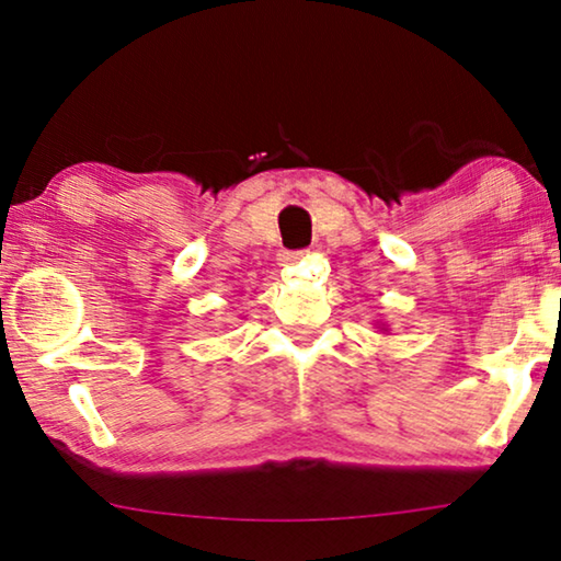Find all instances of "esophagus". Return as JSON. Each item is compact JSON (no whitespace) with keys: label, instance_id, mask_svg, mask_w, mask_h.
Here are the masks:
<instances>
[{"label":"esophagus","instance_id":"1","mask_svg":"<svg viewBox=\"0 0 561 561\" xmlns=\"http://www.w3.org/2000/svg\"><path fill=\"white\" fill-rule=\"evenodd\" d=\"M306 255V250H290V252H283L280 255V263L283 265H294V263H298V260H301Z\"/></svg>","mask_w":561,"mask_h":561}]
</instances>
